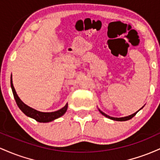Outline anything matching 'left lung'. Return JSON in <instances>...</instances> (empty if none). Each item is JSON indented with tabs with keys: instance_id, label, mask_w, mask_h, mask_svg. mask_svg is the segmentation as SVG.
Listing matches in <instances>:
<instances>
[{
	"instance_id": "left-lung-1",
	"label": "left lung",
	"mask_w": 160,
	"mask_h": 160,
	"mask_svg": "<svg viewBox=\"0 0 160 160\" xmlns=\"http://www.w3.org/2000/svg\"><path fill=\"white\" fill-rule=\"evenodd\" d=\"M143 108V107H142ZM141 108V109H142ZM139 109V110H140ZM138 110V111H139ZM99 111L100 112V113H102L103 115L104 116H106V117H107L108 118V119H112V120H114V121H127V120H129V119H132V118H133L134 116H135L136 114H137V112H134V114H132V115H130V116H125V117H122V118H114V117H111V116H108V115H107V114H105L104 113V112H102V111H100V109H99Z\"/></svg>"
}]
</instances>
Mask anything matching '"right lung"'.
<instances>
[{
  "label": "right lung",
  "mask_w": 160,
  "mask_h": 160,
  "mask_svg": "<svg viewBox=\"0 0 160 160\" xmlns=\"http://www.w3.org/2000/svg\"><path fill=\"white\" fill-rule=\"evenodd\" d=\"M10 85H11V88L12 94H13L14 98H15L16 102H17V106L19 107V108L24 112V114H26L28 117H31L32 119H35L36 121L39 122H51L53 120L57 119V118L60 117L63 115L67 110L68 107V103L66 104V106L64 107H62V109H59V110L55 111V112H42L37 111L36 109H34L29 107L28 106H27L23 102L19 99V98L18 97L16 92L15 88H14L13 85H12V75H11V79H10Z\"/></svg>",
  "instance_id": "obj_1"
}]
</instances>
